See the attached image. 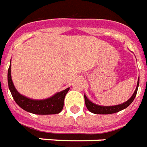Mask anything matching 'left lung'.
<instances>
[{"label": "left lung", "mask_w": 147, "mask_h": 147, "mask_svg": "<svg viewBox=\"0 0 147 147\" xmlns=\"http://www.w3.org/2000/svg\"><path fill=\"white\" fill-rule=\"evenodd\" d=\"M139 77L138 79V82H137V86H136V90L135 92L133 93V94L131 97L130 98L127 102L121 103L120 105H110V106H105V105H97L95 103L92 102L90 100L87 98L85 94H84V98H85V104L87 109L91 112L92 113L94 114H112V113H116L117 112H120V111L123 110L124 109H126L127 106H129L131 102L134 101V99L136 98V94L138 91V87H139Z\"/></svg>", "instance_id": "8db88e82"}]
</instances>
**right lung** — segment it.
Wrapping results in <instances>:
<instances>
[{"label":"right lung","instance_id":"obj_1","mask_svg":"<svg viewBox=\"0 0 147 147\" xmlns=\"http://www.w3.org/2000/svg\"><path fill=\"white\" fill-rule=\"evenodd\" d=\"M8 84L12 98L20 107L27 112L38 115H50L61 113L64 107V101L65 95L69 90V87L57 92L50 98L41 100L31 99L21 94L16 89L11 76V64L8 70Z\"/></svg>","mask_w":147,"mask_h":147}]
</instances>
